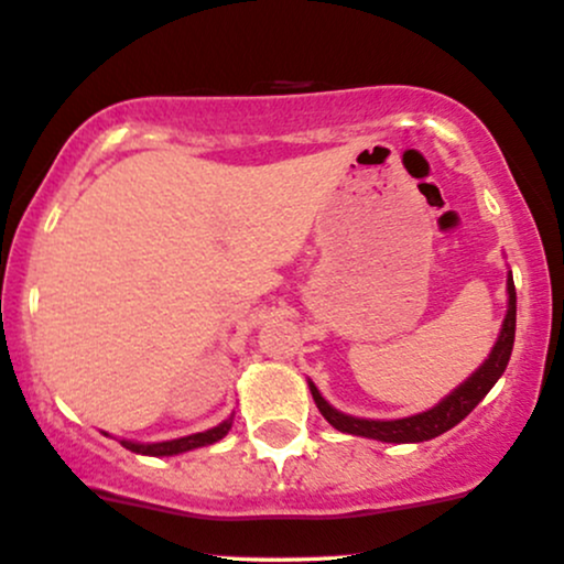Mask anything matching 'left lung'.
<instances>
[{
    "label": "left lung",
    "mask_w": 564,
    "mask_h": 564,
    "mask_svg": "<svg viewBox=\"0 0 564 564\" xmlns=\"http://www.w3.org/2000/svg\"><path fill=\"white\" fill-rule=\"evenodd\" d=\"M507 293H510V305H507V316L502 324V332H499V339L491 350V356L484 360V366L470 377L463 381L455 392L447 394L440 405L426 410V413L410 415V419H398V421H366V419H352V415L339 413L326 402L314 381H308L311 394H314L316 408L322 410V415L332 423L337 431H345V434L356 436H368V440L379 442H392V444H408V442H426L434 440V436L444 434L452 426H457L465 415L474 410L478 402H481L489 389L497 384V379L502 377L507 360H510L512 343H516V282H512V274L507 276Z\"/></svg>",
    "instance_id": "left-lung-1"
}]
</instances>
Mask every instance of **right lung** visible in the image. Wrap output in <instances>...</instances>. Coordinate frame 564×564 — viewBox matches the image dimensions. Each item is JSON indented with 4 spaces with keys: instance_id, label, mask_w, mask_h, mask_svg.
I'll list each match as a JSON object with an SVG mask.
<instances>
[{
    "instance_id": "add662e5",
    "label": "right lung",
    "mask_w": 564,
    "mask_h": 564,
    "mask_svg": "<svg viewBox=\"0 0 564 564\" xmlns=\"http://www.w3.org/2000/svg\"><path fill=\"white\" fill-rule=\"evenodd\" d=\"M232 429V419H227L219 426L200 431V434H191L183 436V440H172V442H156V444H135V442H122V447H128L130 452H138V455H154V457H164V455H180V452L196 449V447H206V444L219 442L227 431Z\"/></svg>"
}]
</instances>
